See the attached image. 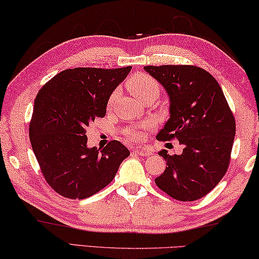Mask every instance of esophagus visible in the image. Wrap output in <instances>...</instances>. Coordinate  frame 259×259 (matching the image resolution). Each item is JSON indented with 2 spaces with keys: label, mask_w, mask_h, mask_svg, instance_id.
Listing matches in <instances>:
<instances>
[{
  "label": "esophagus",
  "mask_w": 259,
  "mask_h": 259,
  "mask_svg": "<svg viewBox=\"0 0 259 259\" xmlns=\"http://www.w3.org/2000/svg\"><path fill=\"white\" fill-rule=\"evenodd\" d=\"M133 151L135 152V154H138L140 156H149L152 152L150 149H148V148H146V147H135Z\"/></svg>",
  "instance_id": "34e87169"
}]
</instances>
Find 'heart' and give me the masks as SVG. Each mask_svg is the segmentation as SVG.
<instances>
[{
  "mask_svg": "<svg viewBox=\"0 0 259 259\" xmlns=\"http://www.w3.org/2000/svg\"><path fill=\"white\" fill-rule=\"evenodd\" d=\"M126 87L132 94L139 99L140 101H143L146 99H149V97H157L159 94V84L156 80L150 77V75L145 74V73H137L134 74L133 77H131L126 82ZM118 95V92H113L111 96L109 99V105L113 103V101L116 100ZM130 139L134 140V141H140V140L143 139V133L139 130L130 131L127 132Z\"/></svg>",
  "mask_w": 259,
  "mask_h": 259,
  "instance_id": "1",
  "label": "heart"
}]
</instances>
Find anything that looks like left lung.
I'll list each match as a JSON object with an SVG mask.
<instances>
[{"mask_svg": "<svg viewBox=\"0 0 259 259\" xmlns=\"http://www.w3.org/2000/svg\"><path fill=\"white\" fill-rule=\"evenodd\" d=\"M145 70L169 97V119L157 139L176 138L184 147L180 155L158 152L166 167L155 182L175 200L196 201L225 176L234 142V116L217 80L201 67L148 65Z\"/></svg>", "mask_w": 259, "mask_h": 259, "instance_id": "left-lung-1", "label": "left lung"}]
</instances>
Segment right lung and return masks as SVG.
Instances as JSON below:
<instances>
[{
    "instance_id": "obj_1",
    "label": "right lung",
    "mask_w": 259,
    "mask_h": 259,
    "mask_svg": "<svg viewBox=\"0 0 259 259\" xmlns=\"http://www.w3.org/2000/svg\"><path fill=\"white\" fill-rule=\"evenodd\" d=\"M131 69L64 70L37 93L29 141L46 181L62 196L83 200L100 192L130 156L117 140L102 150L88 148L86 128L105 116L110 95Z\"/></svg>"
}]
</instances>
